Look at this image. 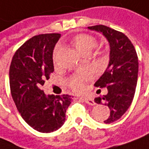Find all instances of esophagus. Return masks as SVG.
I'll list each match as a JSON object with an SVG mask.
<instances>
[{"instance_id": "1", "label": "esophagus", "mask_w": 149, "mask_h": 149, "mask_svg": "<svg viewBox=\"0 0 149 149\" xmlns=\"http://www.w3.org/2000/svg\"><path fill=\"white\" fill-rule=\"evenodd\" d=\"M83 100L85 103H87V104H90V105H94L95 104V102L93 101L92 98H90V97H86V98H83Z\"/></svg>"}]
</instances>
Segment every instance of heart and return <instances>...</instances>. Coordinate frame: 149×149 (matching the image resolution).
<instances>
[{"mask_svg":"<svg viewBox=\"0 0 149 149\" xmlns=\"http://www.w3.org/2000/svg\"><path fill=\"white\" fill-rule=\"evenodd\" d=\"M72 44L75 49L81 54L90 53L97 45V40L94 36L88 33H80L76 35L72 40ZM60 47L56 46L54 50V61L56 60ZM92 74L89 71H80L72 75L67 81V85L75 92H83L85 88V83L90 79Z\"/></svg>","mask_w":149,"mask_h":149,"instance_id":"1","label":"heart"}]
</instances>
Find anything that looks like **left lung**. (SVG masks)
I'll use <instances>...</instances> for the list:
<instances>
[{
  "label": "left lung",
  "mask_w": 149,
  "mask_h": 149,
  "mask_svg": "<svg viewBox=\"0 0 149 149\" xmlns=\"http://www.w3.org/2000/svg\"><path fill=\"white\" fill-rule=\"evenodd\" d=\"M88 29L102 33L109 44V65L94 84L99 88L106 87L108 93L94 100L99 104L104 102L109 107L110 114L104 122L112 123L127 112L134 98L138 58L133 45L123 33L104 25L91 26Z\"/></svg>",
  "instance_id": "left-lung-1"
}]
</instances>
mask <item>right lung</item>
I'll use <instances>...</instances> for the list:
<instances>
[{"mask_svg": "<svg viewBox=\"0 0 149 149\" xmlns=\"http://www.w3.org/2000/svg\"><path fill=\"white\" fill-rule=\"evenodd\" d=\"M60 33H45L27 40L15 52L9 70L10 88L22 119L34 130L49 133L66 120L68 94L45 95L42 86L54 72L53 50Z\"/></svg>", "mask_w": 149, "mask_h": 149, "instance_id": "obj_1", "label": "right lung"}]
</instances>
